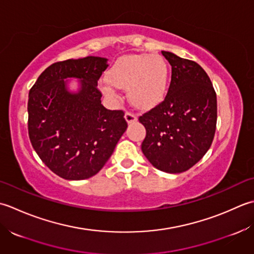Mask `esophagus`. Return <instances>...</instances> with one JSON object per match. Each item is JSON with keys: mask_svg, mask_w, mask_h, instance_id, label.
<instances>
[{"mask_svg": "<svg viewBox=\"0 0 254 254\" xmlns=\"http://www.w3.org/2000/svg\"><path fill=\"white\" fill-rule=\"evenodd\" d=\"M125 118H126V121H127L128 124H131V123L137 122V116L134 115V114L131 113V112H126Z\"/></svg>", "mask_w": 254, "mask_h": 254, "instance_id": "1", "label": "esophagus"}]
</instances>
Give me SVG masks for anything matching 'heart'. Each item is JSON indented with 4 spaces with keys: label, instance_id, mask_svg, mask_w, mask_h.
Here are the masks:
<instances>
[{
    "label": "heart",
    "instance_id": "1",
    "mask_svg": "<svg viewBox=\"0 0 254 254\" xmlns=\"http://www.w3.org/2000/svg\"><path fill=\"white\" fill-rule=\"evenodd\" d=\"M169 82V66L159 55H128L122 57L101 82L102 91L117 100L116 87L127 89L131 104L139 108L157 105L163 100Z\"/></svg>",
    "mask_w": 254,
    "mask_h": 254
}]
</instances>
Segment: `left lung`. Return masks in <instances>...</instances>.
<instances>
[{"label": "left lung", "mask_w": 254, "mask_h": 254, "mask_svg": "<svg viewBox=\"0 0 254 254\" xmlns=\"http://www.w3.org/2000/svg\"><path fill=\"white\" fill-rule=\"evenodd\" d=\"M172 66L164 100L139 116L146 128L141 150L153 167L188 171L205 156L216 131L217 97L209 76L195 61L162 51Z\"/></svg>", "instance_id": "8db88e82"}]
</instances>
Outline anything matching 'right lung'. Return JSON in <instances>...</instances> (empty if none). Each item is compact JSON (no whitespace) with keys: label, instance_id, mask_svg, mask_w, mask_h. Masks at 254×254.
<instances>
[{"label":"right lung","instance_id":"right-lung-1","mask_svg":"<svg viewBox=\"0 0 254 254\" xmlns=\"http://www.w3.org/2000/svg\"><path fill=\"white\" fill-rule=\"evenodd\" d=\"M107 66L101 57L55 62L29 90L30 142L41 161L62 179L95 175L126 130L124 111L102 105L97 81ZM66 77L81 80L79 92L66 90Z\"/></svg>","mask_w":254,"mask_h":254}]
</instances>
